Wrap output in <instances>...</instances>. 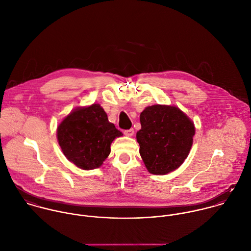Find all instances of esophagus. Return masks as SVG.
I'll use <instances>...</instances> for the list:
<instances>
[{"label":"esophagus","mask_w":251,"mask_h":251,"mask_svg":"<svg viewBox=\"0 0 251 251\" xmlns=\"http://www.w3.org/2000/svg\"><path fill=\"white\" fill-rule=\"evenodd\" d=\"M124 135H125V136H128V137H132V136L134 135V129L131 128V129H129V130H125V131H124Z\"/></svg>","instance_id":"1"}]
</instances>
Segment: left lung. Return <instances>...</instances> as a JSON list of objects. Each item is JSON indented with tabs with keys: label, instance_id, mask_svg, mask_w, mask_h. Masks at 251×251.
Wrapping results in <instances>:
<instances>
[{
	"label": "left lung",
	"instance_id": "left-lung-1",
	"mask_svg": "<svg viewBox=\"0 0 251 251\" xmlns=\"http://www.w3.org/2000/svg\"><path fill=\"white\" fill-rule=\"evenodd\" d=\"M137 133L140 154L148 171L166 175L187 158L193 144V122L178 107L155 104L141 113Z\"/></svg>",
	"mask_w": 251,
	"mask_h": 251
}]
</instances>
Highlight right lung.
Returning a JSON list of instances; mask_svg holds the SVG:
<instances>
[{"mask_svg": "<svg viewBox=\"0 0 251 251\" xmlns=\"http://www.w3.org/2000/svg\"><path fill=\"white\" fill-rule=\"evenodd\" d=\"M122 135L98 103L75 109L57 129L64 155L83 170L99 168L110 153L112 141Z\"/></svg>", "mask_w": 251, "mask_h": 251, "instance_id": "add662e5", "label": "right lung"}]
</instances>
